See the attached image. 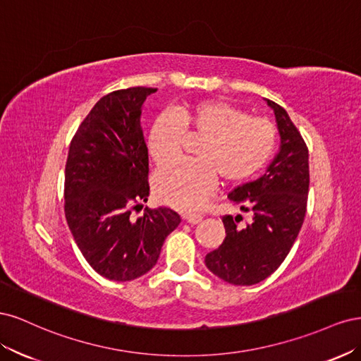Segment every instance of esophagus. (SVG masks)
<instances>
[{
  "label": "esophagus",
  "instance_id": "esophagus-1",
  "mask_svg": "<svg viewBox=\"0 0 361 361\" xmlns=\"http://www.w3.org/2000/svg\"><path fill=\"white\" fill-rule=\"evenodd\" d=\"M183 220H187L190 224H197V223L202 221V216H200V215H195V214L183 215Z\"/></svg>",
  "mask_w": 361,
  "mask_h": 361
}]
</instances>
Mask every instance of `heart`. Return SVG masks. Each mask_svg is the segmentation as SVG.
<instances>
[{
	"label": "heart",
	"mask_w": 361,
	"mask_h": 361,
	"mask_svg": "<svg viewBox=\"0 0 361 361\" xmlns=\"http://www.w3.org/2000/svg\"><path fill=\"white\" fill-rule=\"evenodd\" d=\"M187 130L203 138L194 161L178 162L157 171L158 200L190 212L211 197L216 176L226 185L248 182L267 167L279 145V130L264 117L226 101L207 99L190 105L179 116L164 111L150 128L149 155L164 166L180 157Z\"/></svg>",
	"instance_id": "heart-1"
}]
</instances>
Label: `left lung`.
Listing matches in <instances>:
<instances>
[{"label":"left lung","mask_w":361,"mask_h":361,"mask_svg":"<svg viewBox=\"0 0 361 361\" xmlns=\"http://www.w3.org/2000/svg\"><path fill=\"white\" fill-rule=\"evenodd\" d=\"M274 110L280 150L264 176L239 185L227 197L253 221L238 227V218L224 215L226 238L207 253V269L227 283L250 286L265 280L285 260L302 226L309 194V149L286 110L267 99Z\"/></svg>","instance_id":"left-lung-1"}]
</instances>
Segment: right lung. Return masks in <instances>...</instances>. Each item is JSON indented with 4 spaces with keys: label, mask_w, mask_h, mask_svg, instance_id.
<instances>
[{
    "label": "right lung",
    "mask_w": 361,
    "mask_h": 361,
    "mask_svg": "<svg viewBox=\"0 0 361 361\" xmlns=\"http://www.w3.org/2000/svg\"><path fill=\"white\" fill-rule=\"evenodd\" d=\"M152 87L101 97L71 141L64 215L76 245L102 277L129 281L155 267L166 238L180 223L169 207L130 214L149 197V152L141 106ZM143 207V206H141Z\"/></svg>",
    "instance_id": "1"
}]
</instances>
